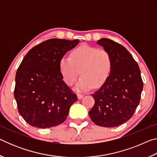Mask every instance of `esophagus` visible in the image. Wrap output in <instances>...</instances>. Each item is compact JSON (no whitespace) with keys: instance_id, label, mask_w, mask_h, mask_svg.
<instances>
[{"instance_id":"34e87169","label":"esophagus","mask_w":157,"mask_h":157,"mask_svg":"<svg viewBox=\"0 0 157 157\" xmlns=\"http://www.w3.org/2000/svg\"><path fill=\"white\" fill-rule=\"evenodd\" d=\"M77 96H78V100H81V99H82V98H83V97H84V95H82V94H78V95H77Z\"/></svg>"}]
</instances>
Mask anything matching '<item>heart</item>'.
<instances>
[{
	"label": "heart",
	"instance_id": "obj_1",
	"mask_svg": "<svg viewBox=\"0 0 157 157\" xmlns=\"http://www.w3.org/2000/svg\"><path fill=\"white\" fill-rule=\"evenodd\" d=\"M111 68V58L107 50L87 45L77 48L71 53V57L63 56L59 61L61 74L68 86L75 83L80 73L82 78L75 86L79 91L102 86L109 77Z\"/></svg>",
	"mask_w": 157,
	"mask_h": 157
}]
</instances>
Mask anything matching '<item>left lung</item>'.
Segmentation results:
<instances>
[{
  "instance_id": "1",
  "label": "left lung",
  "mask_w": 157,
  "mask_h": 157,
  "mask_svg": "<svg viewBox=\"0 0 157 157\" xmlns=\"http://www.w3.org/2000/svg\"><path fill=\"white\" fill-rule=\"evenodd\" d=\"M97 44L109 53L112 68L107 82L92 94L90 118L97 125L113 127L132 118L139 104L143 83L139 65L125 48L102 38Z\"/></svg>"
}]
</instances>
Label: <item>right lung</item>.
<instances>
[{
  "label": "right lung",
  "mask_w": 157,
  "mask_h": 157,
  "mask_svg": "<svg viewBox=\"0 0 157 157\" xmlns=\"http://www.w3.org/2000/svg\"><path fill=\"white\" fill-rule=\"evenodd\" d=\"M79 42L49 39L33 47L23 59L14 94L18 112L31 126L45 129L62 124L78 100L63 80L59 61Z\"/></svg>",
  "instance_id": "1"
}]
</instances>
